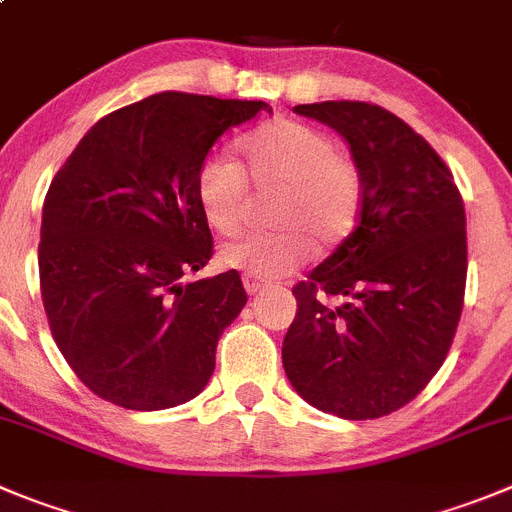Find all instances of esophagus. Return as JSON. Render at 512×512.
<instances>
[{
    "instance_id": "34e87169",
    "label": "esophagus",
    "mask_w": 512,
    "mask_h": 512,
    "mask_svg": "<svg viewBox=\"0 0 512 512\" xmlns=\"http://www.w3.org/2000/svg\"><path fill=\"white\" fill-rule=\"evenodd\" d=\"M242 283H245V290H247V293H250V295L260 293V290L267 288V280L252 278V275H245V278H242Z\"/></svg>"
}]
</instances>
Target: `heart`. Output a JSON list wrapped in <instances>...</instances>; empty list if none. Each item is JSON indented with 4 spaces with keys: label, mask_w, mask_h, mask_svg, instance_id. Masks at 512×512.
Returning <instances> with one entry per match:
<instances>
[{
    "label": "heart",
    "mask_w": 512,
    "mask_h": 512,
    "mask_svg": "<svg viewBox=\"0 0 512 512\" xmlns=\"http://www.w3.org/2000/svg\"><path fill=\"white\" fill-rule=\"evenodd\" d=\"M240 148L245 171L224 154L202 161L194 179L199 209L214 232L237 234L250 204V179L262 194L278 191L270 207L278 229L224 245V267L278 278L308 255L310 245L326 255L351 237L364 207V171L326 131L278 118L252 131Z\"/></svg>",
    "instance_id": "1"
}]
</instances>
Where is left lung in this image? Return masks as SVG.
<instances>
[{
	"label": "left lung",
	"mask_w": 512,
	"mask_h": 512,
	"mask_svg": "<svg viewBox=\"0 0 512 512\" xmlns=\"http://www.w3.org/2000/svg\"><path fill=\"white\" fill-rule=\"evenodd\" d=\"M293 111L346 138L364 171V207L351 237L293 288L285 374L321 412L386 417L432 381L455 338L465 204L437 151L381 105L326 100Z\"/></svg>",
	"instance_id": "left-lung-1"
}]
</instances>
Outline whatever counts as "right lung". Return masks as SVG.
<instances>
[{
	"label": "right lung",
	"instance_id": "obj_1",
	"mask_svg": "<svg viewBox=\"0 0 512 512\" xmlns=\"http://www.w3.org/2000/svg\"><path fill=\"white\" fill-rule=\"evenodd\" d=\"M260 111L265 100L148 95L100 118L52 179L42 305L60 353L100 399L156 412L207 386L247 293L237 270L191 280L214 252L194 179L219 136Z\"/></svg>",
	"mask_w": 512,
	"mask_h": 512
}]
</instances>
